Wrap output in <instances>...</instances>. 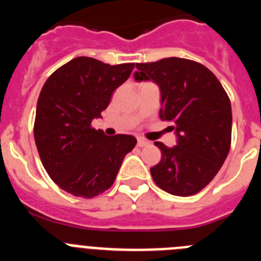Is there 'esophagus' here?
<instances>
[{
	"mask_svg": "<svg viewBox=\"0 0 261 261\" xmlns=\"http://www.w3.org/2000/svg\"><path fill=\"white\" fill-rule=\"evenodd\" d=\"M150 144V142L147 141V140H145V138H142V137H140L137 140V146H140V147H144V146H146V145H149Z\"/></svg>",
	"mask_w": 261,
	"mask_h": 261,
	"instance_id": "1",
	"label": "esophagus"
}]
</instances>
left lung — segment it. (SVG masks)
<instances>
[{
	"instance_id": "obj_1",
	"label": "left lung",
	"mask_w": 261,
	"mask_h": 261,
	"mask_svg": "<svg viewBox=\"0 0 261 261\" xmlns=\"http://www.w3.org/2000/svg\"><path fill=\"white\" fill-rule=\"evenodd\" d=\"M137 81L161 87L159 117L171 123L177 145L155 142L162 159L150 168L161 190L192 196L208 186L225 162L231 145V105L216 75L200 62L168 57L136 64Z\"/></svg>"
}]
</instances>
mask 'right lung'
I'll use <instances>...</instances> for the list:
<instances>
[{"instance_id":"obj_1","label":"right lung","mask_w":261,"mask_h":261,"mask_svg":"<svg viewBox=\"0 0 261 261\" xmlns=\"http://www.w3.org/2000/svg\"><path fill=\"white\" fill-rule=\"evenodd\" d=\"M135 64L110 65L75 57L45 81L36 106L34 137L41 163L65 192L93 199L114 184L123 159L137 144L133 136H106L91 126Z\"/></svg>"}]
</instances>
